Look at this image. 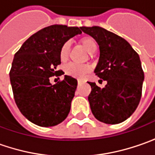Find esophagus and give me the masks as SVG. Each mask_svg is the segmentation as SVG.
<instances>
[{
	"instance_id": "34e87169",
	"label": "esophagus",
	"mask_w": 155,
	"mask_h": 155,
	"mask_svg": "<svg viewBox=\"0 0 155 155\" xmlns=\"http://www.w3.org/2000/svg\"><path fill=\"white\" fill-rule=\"evenodd\" d=\"M82 83V81H81V80H78V84H81Z\"/></svg>"
}]
</instances>
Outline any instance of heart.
<instances>
[{
	"mask_svg": "<svg viewBox=\"0 0 155 155\" xmlns=\"http://www.w3.org/2000/svg\"><path fill=\"white\" fill-rule=\"evenodd\" d=\"M79 43L81 45L85 48V50L90 53V57L92 56V53L96 52L97 49V45L96 40L91 37H83L80 39ZM69 51H70V43L68 41L65 42L62 44L60 49H59V59L61 62H66L68 59ZM65 73L69 76L75 78H82L87 75L91 68L87 64L78 65L75 63H69L65 67Z\"/></svg>",
	"mask_w": 155,
	"mask_h": 155,
	"instance_id": "obj_1",
	"label": "heart"
}]
</instances>
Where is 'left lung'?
Masks as SVG:
<instances>
[{"label": "left lung", "instance_id": "1", "mask_svg": "<svg viewBox=\"0 0 155 155\" xmlns=\"http://www.w3.org/2000/svg\"><path fill=\"white\" fill-rule=\"evenodd\" d=\"M81 29L97 42L100 57L95 74L107 81L103 88L88 82L91 111L100 122L122 123L135 111L142 95L144 72L139 54L124 38L102 27Z\"/></svg>", "mask_w": 155, "mask_h": 155}]
</instances>
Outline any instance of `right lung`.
<instances>
[{
	"label": "right lung",
	"mask_w": 155,
	"mask_h": 155,
	"mask_svg": "<svg viewBox=\"0 0 155 155\" xmlns=\"http://www.w3.org/2000/svg\"><path fill=\"white\" fill-rule=\"evenodd\" d=\"M81 33V28L54 24L31 36L15 54L9 72L15 104L33 124L54 126L64 121L71 108L77 80L65 75L56 84L50 77L58 76L59 49L63 43Z\"/></svg>",
	"instance_id": "obj_1"
}]
</instances>
